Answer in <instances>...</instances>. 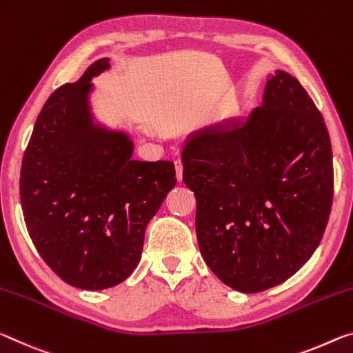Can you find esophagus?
<instances>
[{
  "instance_id": "obj_1",
  "label": "esophagus",
  "mask_w": 353,
  "mask_h": 353,
  "mask_svg": "<svg viewBox=\"0 0 353 353\" xmlns=\"http://www.w3.org/2000/svg\"><path fill=\"white\" fill-rule=\"evenodd\" d=\"M175 170H176V180L178 183L183 181V163L180 159L175 161Z\"/></svg>"
}]
</instances>
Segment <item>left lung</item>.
<instances>
[{
	"label": "left lung",
	"mask_w": 353,
	"mask_h": 353,
	"mask_svg": "<svg viewBox=\"0 0 353 353\" xmlns=\"http://www.w3.org/2000/svg\"><path fill=\"white\" fill-rule=\"evenodd\" d=\"M181 163L201 256L225 285L265 291L313 255L333 200L332 145L292 74L276 70L248 115L189 132Z\"/></svg>",
	"instance_id": "1"
}]
</instances>
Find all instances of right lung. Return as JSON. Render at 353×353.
<instances>
[{"label":"right lung","instance_id":"add662e5","mask_svg":"<svg viewBox=\"0 0 353 353\" xmlns=\"http://www.w3.org/2000/svg\"><path fill=\"white\" fill-rule=\"evenodd\" d=\"M109 68L108 57L98 59L48 98L20 172L21 210L37 252L63 281L88 291L132 274L147 225L176 183L173 163L132 159L128 132L97 119L92 79Z\"/></svg>","mask_w":353,"mask_h":353}]
</instances>
